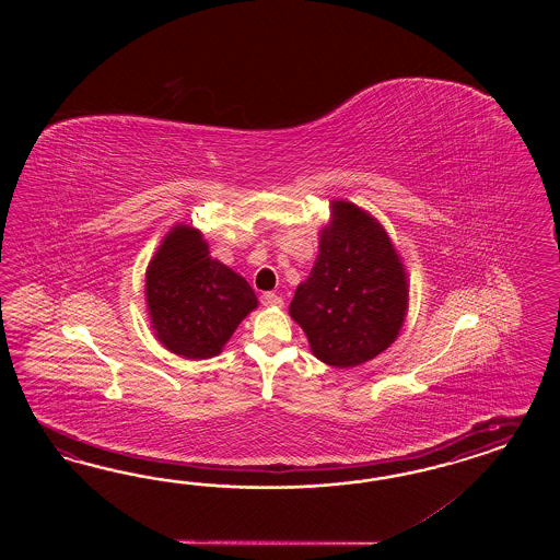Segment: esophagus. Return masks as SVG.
I'll list each match as a JSON object with an SVG mask.
<instances>
[{
	"instance_id": "obj_1",
	"label": "esophagus",
	"mask_w": 560,
	"mask_h": 560,
	"mask_svg": "<svg viewBox=\"0 0 560 560\" xmlns=\"http://www.w3.org/2000/svg\"><path fill=\"white\" fill-rule=\"evenodd\" d=\"M260 302H262V305H281L283 304V300L277 295V293H262L260 295Z\"/></svg>"
}]
</instances>
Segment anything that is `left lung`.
Wrapping results in <instances>:
<instances>
[{
    "label": "left lung",
    "mask_w": 560,
    "mask_h": 560,
    "mask_svg": "<svg viewBox=\"0 0 560 560\" xmlns=\"http://www.w3.org/2000/svg\"><path fill=\"white\" fill-rule=\"evenodd\" d=\"M405 269L377 221L345 201L320 234V255L289 305L312 353L335 368L365 363L390 347L407 316Z\"/></svg>",
    "instance_id": "obj_1"
}]
</instances>
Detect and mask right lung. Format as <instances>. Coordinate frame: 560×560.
<instances>
[{"label":"right lung","instance_id":"add662e5","mask_svg":"<svg viewBox=\"0 0 560 560\" xmlns=\"http://www.w3.org/2000/svg\"><path fill=\"white\" fill-rule=\"evenodd\" d=\"M158 339L176 355H218L242 318L256 307L253 288L213 260L201 232L178 225L164 237L145 277Z\"/></svg>","mask_w":560,"mask_h":560}]
</instances>
